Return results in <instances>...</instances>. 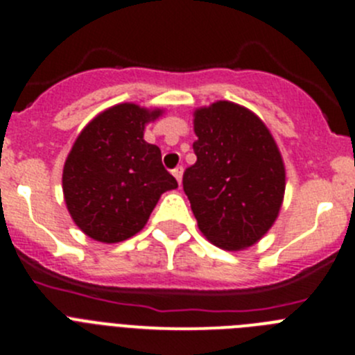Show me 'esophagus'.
Masks as SVG:
<instances>
[{
  "instance_id": "34e87169",
  "label": "esophagus",
  "mask_w": 355,
  "mask_h": 355,
  "mask_svg": "<svg viewBox=\"0 0 355 355\" xmlns=\"http://www.w3.org/2000/svg\"><path fill=\"white\" fill-rule=\"evenodd\" d=\"M171 173H173V177H175V178H177L178 185H182V175H184V168H182V166L175 168V170H173V171H171Z\"/></svg>"
}]
</instances>
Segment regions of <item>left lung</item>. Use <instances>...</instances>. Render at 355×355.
Returning <instances> with one entry per match:
<instances>
[{
  "mask_svg": "<svg viewBox=\"0 0 355 355\" xmlns=\"http://www.w3.org/2000/svg\"><path fill=\"white\" fill-rule=\"evenodd\" d=\"M198 161L184 173V191L204 237L220 249L259 242L280 214L285 163L264 121L232 101L194 111Z\"/></svg>",
  "mask_w": 355,
  "mask_h": 355,
  "instance_id": "obj_1",
  "label": "left lung"
}]
</instances>
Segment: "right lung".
<instances>
[{
	"instance_id": "obj_1",
	"label": "right lung",
	"mask_w": 355,
	"mask_h": 355,
	"mask_svg": "<svg viewBox=\"0 0 355 355\" xmlns=\"http://www.w3.org/2000/svg\"><path fill=\"white\" fill-rule=\"evenodd\" d=\"M159 108L120 103L92 118L63 166V198L73 223L92 241L116 244L142 230L161 194L178 187L161 151L144 141Z\"/></svg>"
}]
</instances>
